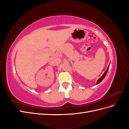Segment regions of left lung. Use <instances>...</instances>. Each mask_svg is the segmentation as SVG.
<instances>
[{
	"label": "left lung",
	"instance_id": "left-lung-1",
	"mask_svg": "<svg viewBox=\"0 0 129 129\" xmlns=\"http://www.w3.org/2000/svg\"><path fill=\"white\" fill-rule=\"evenodd\" d=\"M109 66H110V64L109 65V66L108 67V68H107V71H105V72H104V73L103 74V75L101 76L100 79L97 81V82H96V84H99L101 81H102L103 79H104V78L105 77V76H106V75H107V73H108V70H109Z\"/></svg>",
	"mask_w": 129,
	"mask_h": 129
}]
</instances>
